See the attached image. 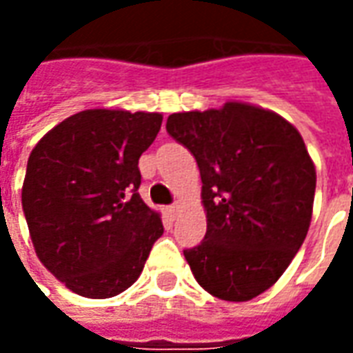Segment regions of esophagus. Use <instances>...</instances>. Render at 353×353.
Listing matches in <instances>:
<instances>
[{
	"label": "esophagus",
	"mask_w": 353,
	"mask_h": 353,
	"mask_svg": "<svg viewBox=\"0 0 353 353\" xmlns=\"http://www.w3.org/2000/svg\"><path fill=\"white\" fill-rule=\"evenodd\" d=\"M177 210H179V202H174V204H170V206H168V212L172 215H176Z\"/></svg>",
	"instance_id": "34e87169"
}]
</instances>
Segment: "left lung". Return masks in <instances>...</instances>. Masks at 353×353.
<instances>
[{
	"mask_svg": "<svg viewBox=\"0 0 353 353\" xmlns=\"http://www.w3.org/2000/svg\"><path fill=\"white\" fill-rule=\"evenodd\" d=\"M166 132L199 164L206 236L183 250L194 278L223 301L270 288L303 245L316 170L293 124L272 111L229 101L174 113Z\"/></svg>",
	"mask_w": 353,
	"mask_h": 353,
	"instance_id": "8db88e82",
	"label": "left lung"
}]
</instances>
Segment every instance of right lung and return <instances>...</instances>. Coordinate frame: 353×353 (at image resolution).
I'll return each mask as SVG.
<instances>
[{"label":"right lung","instance_id":"1","mask_svg":"<svg viewBox=\"0 0 353 353\" xmlns=\"http://www.w3.org/2000/svg\"><path fill=\"white\" fill-rule=\"evenodd\" d=\"M161 124L159 113L87 109L30 154L22 185L30 236L39 261L73 293H123L162 236L161 215L138 192V161Z\"/></svg>","mask_w":353,"mask_h":353}]
</instances>
